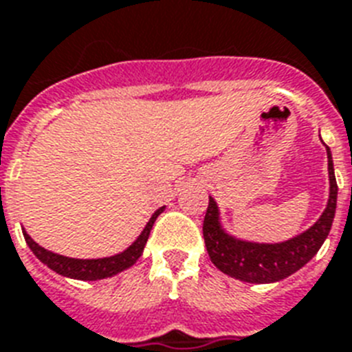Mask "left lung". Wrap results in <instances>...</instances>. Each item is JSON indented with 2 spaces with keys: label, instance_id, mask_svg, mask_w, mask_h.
Here are the masks:
<instances>
[{
  "label": "left lung",
  "instance_id": "8db88e82",
  "mask_svg": "<svg viewBox=\"0 0 352 352\" xmlns=\"http://www.w3.org/2000/svg\"><path fill=\"white\" fill-rule=\"evenodd\" d=\"M327 150V170H329V201L318 221L304 233L278 244H258L235 239L221 224V213L215 199L210 197V204L204 217V242L211 262L231 278L250 284H271L304 267L318 253L327 239L336 211L338 186L334 179L333 155Z\"/></svg>",
  "mask_w": 352,
  "mask_h": 352
}]
</instances>
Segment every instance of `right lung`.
<instances>
[{
    "label": "right lung",
    "instance_id": "1",
    "mask_svg": "<svg viewBox=\"0 0 352 352\" xmlns=\"http://www.w3.org/2000/svg\"><path fill=\"white\" fill-rule=\"evenodd\" d=\"M164 211V206L159 208V210L151 215V219L148 221L146 228L141 231V235L137 236V241L131 245H128L126 250L117 253L113 256H104V258H70V256H63L52 253V251L45 250L41 245L34 242V239L28 235L27 231H23V236L27 241L28 248L32 250L34 255L41 260L43 264L48 265L50 270L56 271L57 275L68 276V278L76 280H101L108 278V276H113L121 271L128 270L131 265L135 264L139 256L142 255L144 251V245L148 242V236H150V231L153 228V222L157 221V217L161 215Z\"/></svg>",
    "mask_w": 352,
    "mask_h": 352
}]
</instances>
